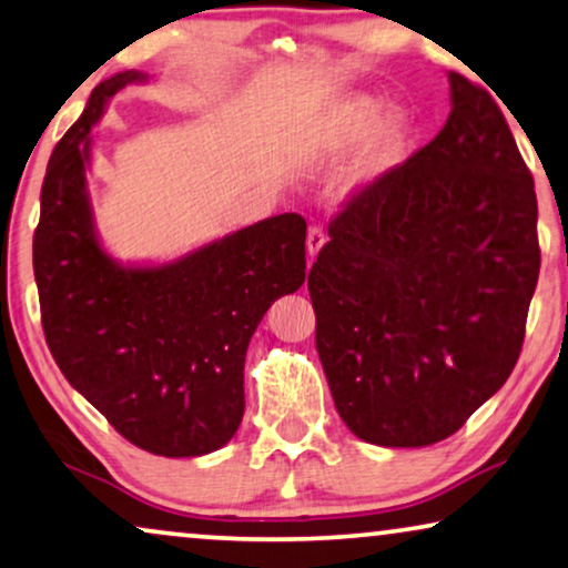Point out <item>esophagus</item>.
<instances>
[{
    "label": "esophagus",
    "mask_w": 568,
    "mask_h": 568,
    "mask_svg": "<svg viewBox=\"0 0 568 568\" xmlns=\"http://www.w3.org/2000/svg\"><path fill=\"white\" fill-rule=\"evenodd\" d=\"M326 244V236H324V231L318 229V226H311L308 229V234H306V250H308V257H311V262H314V257L318 252H322V246Z\"/></svg>",
    "instance_id": "obj_1"
}]
</instances>
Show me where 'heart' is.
Listing matches in <instances>:
<instances>
[{
    "label": "heart",
    "instance_id": "b5f03b06",
    "mask_svg": "<svg viewBox=\"0 0 568 568\" xmlns=\"http://www.w3.org/2000/svg\"><path fill=\"white\" fill-rule=\"evenodd\" d=\"M412 131L414 121L406 110L383 113L378 94H347L295 131L293 151L306 162H322L345 154L363 140L345 174V193L355 195L378 185L404 162Z\"/></svg>",
    "mask_w": 568,
    "mask_h": 568
}]
</instances>
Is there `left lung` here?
<instances>
[{
  "label": "left lung",
  "mask_w": 568,
  "mask_h": 568,
  "mask_svg": "<svg viewBox=\"0 0 568 568\" xmlns=\"http://www.w3.org/2000/svg\"><path fill=\"white\" fill-rule=\"evenodd\" d=\"M443 131L329 223L308 273L316 349L365 443L450 437L520 357L540 270L538 201L481 87L447 74Z\"/></svg>",
  "instance_id": "left-lung-1"
}]
</instances>
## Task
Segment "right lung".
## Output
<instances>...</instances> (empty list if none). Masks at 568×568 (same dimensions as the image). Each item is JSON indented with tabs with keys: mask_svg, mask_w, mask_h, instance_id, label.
Segmentation results:
<instances>
[{
	"mask_svg": "<svg viewBox=\"0 0 568 568\" xmlns=\"http://www.w3.org/2000/svg\"><path fill=\"white\" fill-rule=\"evenodd\" d=\"M94 87L55 143L41 190L33 270L48 349L128 443L164 458L219 450L244 417L246 347L270 303L306 281V221L281 213L164 265H123L98 236L87 190L92 135L110 98Z\"/></svg>",
	"mask_w": 568,
	"mask_h": 568,
	"instance_id": "1",
	"label": "right lung"
}]
</instances>
